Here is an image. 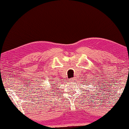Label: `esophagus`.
I'll list each match as a JSON object with an SVG mask.
<instances>
[{
	"mask_svg": "<svg viewBox=\"0 0 129 129\" xmlns=\"http://www.w3.org/2000/svg\"><path fill=\"white\" fill-rule=\"evenodd\" d=\"M70 81H71V82H74V81H75V77H72V78L70 79Z\"/></svg>",
	"mask_w": 129,
	"mask_h": 129,
	"instance_id": "34e87169",
	"label": "esophagus"
}]
</instances>
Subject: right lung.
<instances>
[{
    "label": "right lung",
    "mask_w": 129,
    "mask_h": 129,
    "mask_svg": "<svg viewBox=\"0 0 129 129\" xmlns=\"http://www.w3.org/2000/svg\"><path fill=\"white\" fill-rule=\"evenodd\" d=\"M52 88H53V87H52ZM42 89H43V88H42ZM52 90L53 91V90ZM49 91H50V90H49Z\"/></svg>",
    "instance_id": "add662e5"
}]
</instances>
